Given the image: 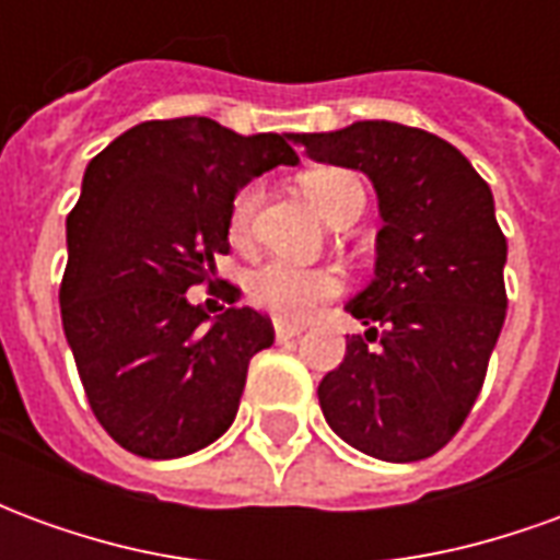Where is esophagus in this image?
Returning a JSON list of instances; mask_svg holds the SVG:
<instances>
[{"instance_id":"1","label":"esophagus","mask_w":560,"mask_h":560,"mask_svg":"<svg viewBox=\"0 0 560 560\" xmlns=\"http://www.w3.org/2000/svg\"><path fill=\"white\" fill-rule=\"evenodd\" d=\"M303 332L300 324H288V320H276V339L279 341H288V339H296Z\"/></svg>"}]
</instances>
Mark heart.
I'll list each match as a JSON object with an SVG mask.
<instances>
[{
	"mask_svg": "<svg viewBox=\"0 0 560 560\" xmlns=\"http://www.w3.org/2000/svg\"><path fill=\"white\" fill-rule=\"evenodd\" d=\"M305 195L329 221L353 195H363L360 179L339 167H317L300 176ZM257 185H245L231 203V240L236 245L248 243L252 219L257 209ZM339 293V279L329 269L296 267L291 260H267L248 276V296L257 308H267L281 320H303L317 305Z\"/></svg>",
	"mask_w": 560,
	"mask_h": 560,
	"instance_id": "1",
	"label": "heart"
}]
</instances>
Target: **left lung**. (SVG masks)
<instances>
[{
	"mask_svg": "<svg viewBox=\"0 0 560 560\" xmlns=\"http://www.w3.org/2000/svg\"><path fill=\"white\" fill-rule=\"evenodd\" d=\"M293 143L365 173L384 219L375 279L345 305L369 329L320 381V411L365 456H434L480 396L504 327L506 240L492 188L453 143L387 119L293 135Z\"/></svg>",
	"mask_w": 560,
	"mask_h": 560,
	"instance_id": "8db88e82",
	"label": "left lung"
}]
</instances>
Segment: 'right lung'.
I'll list each match as a JSON object with an SVG mask.
<instances>
[{"label":"right lung","mask_w":560,"mask_h":560,"mask_svg":"<svg viewBox=\"0 0 560 560\" xmlns=\"http://www.w3.org/2000/svg\"><path fill=\"white\" fill-rule=\"evenodd\" d=\"M291 143L293 135L243 138L207 116L152 119L83 173L66 221L62 329L92 413L128 453L179 458L231 429L272 324L248 305L209 317L185 291L228 255L236 191L300 164Z\"/></svg>","instance_id":"add662e5"}]
</instances>
